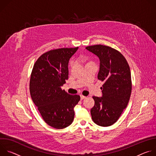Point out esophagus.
I'll return each mask as SVG.
<instances>
[{
  "mask_svg": "<svg viewBox=\"0 0 156 156\" xmlns=\"http://www.w3.org/2000/svg\"><path fill=\"white\" fill-rule=\"evenodd\" d=\"M80 97H81V100H83V99H84L86 98V96H83V95H81Z\"/></svg>",
  "mask_w": 156,
  "mask_h": 156,
  "instance_id": "obj_1",
  "label": "esophagus"
}]
</instances>
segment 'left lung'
<instances>
[{
    "mask_svg": "<svg viewBox=\"0 0 156 156\" xmlns=\"http://www.w3.org/2000/svg\"><path fill=\"white\" fill-rule=\"evenodd\" d=\"M86 49L99 57L98 78L104 82L102 96L93 97L92 119L99 126H108L119 120L128 104L132 87L129 66L124 56L114 48L99 44Z\"/></svg>",
    "mask_w": 156,
    "mask_h": 156,
    "instance_id": "obj_1",
    "label": "left lung"
}]
</instances>
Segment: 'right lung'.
<instances>
[{
    "label": "right lung",
    "instance_id": "1",
    "mask_svg": "<svg viewBox=\"0 0 156 156\" xmlns=\"http://www.w3.org/2000/svg\"><path fill=\"white\" fill-rule=\"evenodd\" d=\"M75 48H60L41 55L31 74L30 91L43 120L49 126L63 129L74 119V107L79 95L68 94L61 87L69 78V62L76 52Z\"/></svg>",
    "mask_w": 156,
    "mask_h": 156
}]
</instances>
